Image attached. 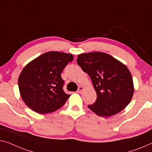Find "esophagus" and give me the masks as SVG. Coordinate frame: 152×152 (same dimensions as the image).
Instances as JSON below:
<instances>
[{"label":"esophagus","instance_id":"1","mask_svg":"<svg viewBox=\"0 0 152 152\" xmlns=\"http://www.w3.org/2000/svg\"><path fill=\"white\" fill-rule=\"evenodd\" d=\"M83 90H84V87H83V86H80V87H78V91H78V93H82Z\"/></svg>","mask_w":152,"mask_h":152}]
</instances>
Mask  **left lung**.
<instances>
[{
  "mask_svg": "<svg viewBox=\"0 0 152 152\" xmlns=\"http://www.w3.org/2000/svg\"><path fill=\"white\" fill-rule=\"evenodd\" d=\"M76 61L96 91V102L88 106L91 110L100 117H110L128 106L134 89L130 72L124 63L101 52L78 54Z\"/></svg>",
  "mask_w": 152,
  "mask_h": 152,
  "instance_id": "obj_1",
  "label": "left lung"
}]
</instances>
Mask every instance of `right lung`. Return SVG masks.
Wrapping results in <instances>:
<instances>
[{"instance_id": "add662e5", "label": "right lung", "mask_w": 152, "mask_h": 152, "mask_svg": "<svg viewBox=\"0 0 152 152\" xmlns=\"http://www.w3.org/2000/svg\"><path fill=\"white\" fill-rule=\"evenodd\" d=\"M72 54L50 51L29 62L18 78L20 96L25 104L39 114L53 113L60 108L70 95L63 89L61 74Z\"/></svg>"}]
</instances>
